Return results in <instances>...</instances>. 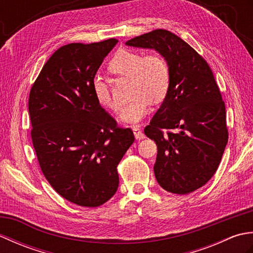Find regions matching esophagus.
I'll list each match as a JSON object with an SVG mask.
<instances>
[{
    "mask_svg": "<svg viewBox=\"0 0 253 253\" xmlns=\"http://www.w3.org/2000/svg\"><path fill=\"white\" fill-rule=\"evenodd\" d=\"M132 131H133V135H135V138L137 139V140H138V139H139V140H140V139H143L144 137H146V136H144V133L142 132V130L140 129V128H139V127H132Z\"/></svg>",
    "mask_w": 253,
    "mask_h": 253,
    "instance_id": "obj_1",
    "label": "esophagus"
}]
</instances>
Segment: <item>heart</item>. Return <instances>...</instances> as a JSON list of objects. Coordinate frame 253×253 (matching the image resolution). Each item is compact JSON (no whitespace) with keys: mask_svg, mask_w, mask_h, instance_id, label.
Instances as JSON below:
<instances>
[{"mask_svg":"<svg viewBox=\"0 0 253 253\" xmlns=\"http://www.w3.org/2000/svg\"><path fill=\"white\" fill-rule=\"evenodd\" d=\"M110 72L130 78L132 101L123 110L120 120L135 124L147 115L152 103L164 101L170 85V73L168 62L157 53L142 55L130 50H120L109 64ZM93 92L99 103L111 111H118L121 103L112 94L105 80L95 77Z\"/></svg>","mask_w":253,"mask_h":253,"instance_id":"b5f03b06","label":"heart"}]
</instances>
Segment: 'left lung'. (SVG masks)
<instances>
[{
    "label": "left lung",
    "mask_w": 253,
    "mask_h": 253,
    "mask_svg": "<svg viewBox=\"0 0 253 253\" xmlns=\"http://www.w3.org/2000/svg\"><path fill=\"white\" fill-rule=\"evenodd\" d=\"M126 45L155 50L169 64V91L144 133L158 146L159 185L177 195L195 191L215 174L228 140L225 104L211 68L169 30H153Z\"/></svg>",
    "instance_id": "left-lung-1"
}]
</instances>
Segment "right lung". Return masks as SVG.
<instances>
[{
	"label": "right lung",
	"instance_id": "right-lung-1",
	"mask_svg": "<svg viewBox=\"0 0 253 253\" xmlns=\"http://www.w3.org/2000/svg\"><path fill=\"white\" fill-rule=\"evenodd\" d=\"M117 43H69L53 53L29 94L31 139L40 168L58 195L95 208L118 188L117 165L135 137L95 99L96 72Z\"/></svg>",
	"mask_w": 253,
	"mask_h": 253
}]
</instances>
